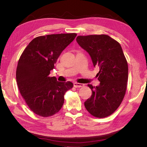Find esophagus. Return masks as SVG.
I'll use <instances>...</instances> for the list:
<instances>
[{"label":"esophagus","instance_id":"34e87169","mask_svg":"<svg viewBox=\"0 0 147 147\" xmlns=\"http://www.w3.org/2000/svg\"><path fill=\"white\" fill-rule=\"evenodd\" d=\"M84 85L83 84H80V83H77V82H74V88H81V87H83Z\"/></svg>","mask_w":147,"mask_h":147}]
</instances>
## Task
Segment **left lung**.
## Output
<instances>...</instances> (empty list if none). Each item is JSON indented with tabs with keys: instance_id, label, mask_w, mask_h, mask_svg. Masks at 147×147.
I'll return each instance as SVG.
<instances>
[{
	"instance_id": "left-lung-1",
	"label": "left lung",
	"mask_w": 147,
	"mask_h": 147,
	"mask_svg": "<svg viewBox=\"0 0 147 147\" xmlns=\"http://www.w3.org/2000/svg\"><path fill=\"white\" fill-rule=\"evenodd\" d=\"M76 41L90 55L94 67L100 68L96 74L100 85L88 84L92 94L84 106L95 117H106L115 112L126 94L128 67L123 49L118 41L106 34L78 36Z\"/></svg>"
}]
</instances>
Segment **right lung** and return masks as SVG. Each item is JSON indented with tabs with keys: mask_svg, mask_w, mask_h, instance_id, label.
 Wrapping results in <instances>:
<instances>
[{
	"mask_svg": "<svg viewBox=\"0 0 147 147\" xmlns=\"http://www.w3.org/2000/svg\"><path fill=\"white\" fill-rule=\"evenodd\" d=\"M76 35L38 36L30 42L20 56L16 70L17 86L27 106L38 115L48 117L58 113L63 105L65 94L73 88L71 82H61L49 75L61 52Z\"/></svg>",
	"mask_w": 147,
	"mask_h": 147,
	"instance_id": "1",
	"label": "right lung"
}]
</instances>
